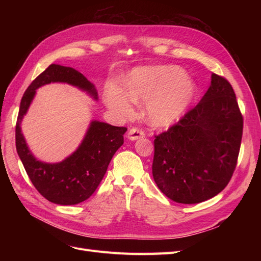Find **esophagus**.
<instances>
[{"instance_id":"34e87169","label":"esophagus","mask_w":261,"mask_h":261,"mask_svg":"<svg viewBox=\"0 0 261 261\" xmlns=\"http://www.w3.org/2000/svg\"><path fill=\"white\" fill-rule=\"evenodd\" d=\"M145 136V133L136 127H133L127 133V138L130 140H137L139 138H143Z\"/></svg>"}]
</instances>
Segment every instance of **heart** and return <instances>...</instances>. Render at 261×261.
Listing matches in <instances>:
<instances>
[{
    "label": "heart",
    "instance_id": "b5f03b06",
    "mask_svg": "<svg viewBox=\"0 0 261 261\" xmlns=\"http://www.w3.org/2000/svg\"><path fill=\"white\" fill-rule=\"evenodd\" d=\"M195 92L194 82L181 69L155 66L134 73L127 89L109 87L106 102L112 111L125 117L133 115L136 102H144L148 122L156 127H165L185 113Z\"/></svg>",
    "mask_w": 261,
    "mask_h": 261
}]
</instances>
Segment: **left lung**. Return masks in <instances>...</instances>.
Returning <instances> with one entry per match:
<instances>
[{"mask_svg": "<svg viewBox=\"0 0 261 261\" xmlns=\"http://www.w3.org/2000/svg\"><path fill=\"white\" fill-rule=\"evenodd\" d=\"M243 116L231 84L211 75L200 102L177 124L155 136L152 175L179 203H198L222 192L238 163Z\"/></svg>", "mask_w": 261, "mask_h": 261, "instance_id": "8db88e82", "label": "left lung"}]
</instances>
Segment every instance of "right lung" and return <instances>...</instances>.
Masks as SVG:
<instances>
[{
    "label": "right lung",
    "instance_id": "add662e5",
    "mask_svg": "<svg viewBox=\"0 0 261 261\" xmlns=\"http://www.w3.org/2000/svg\"><path fill=\"white\" fill-rule=\"evenodd\" d=\"M51 83H66L86 91L94 100L98 92L94 85L74 69L51 64L29 85L20 101L16 122V150L27 174L37 191L45 199L57 204H77L88 199L103 178L109 163L124 143L126 127L92 121L82 144L65 160L45 163L37 160L21 134L20 124L28 111L36 89Z\"/></svg>",
    "mask_w": 261,
    "mask_h": 261
}]
</instances>
